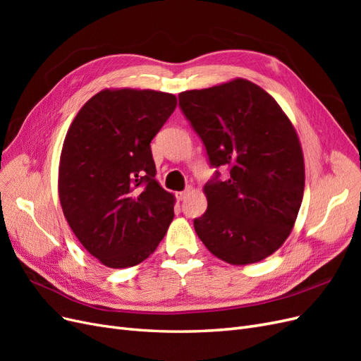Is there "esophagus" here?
<instances>
[{
  "mask_svg": "<svg viewBox=\"0 0 361 361\" xmlns=\"http://www.w3.org/2000/svg\"><path fill=\"white\" fill-rule=\"evenodd\" d=\"M191 191H192V188H190V187H188L187 190H185V191H178V192H176V199H178V200H183Z\"/></svg>",
  "mask_w": 361,
  "mask_h": 361,
  "instance_id": "34e87169",
  "label": "esophagus"
}]
</instances>
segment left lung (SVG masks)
<instances>
[{
	"label": "left lung",
	"instance_id": "left-lung-1",
	"mask_svg": "<svg viewBox=\"0 0 361 361\" xmlns=\"http://www.w3.org/2000/svg\"><path fill=\"white\" fill-rule=\"evenodd\" d=\"M211 166L231 176L204 185L206 212L195 233L214 256L248 265L277 251L290 235L304 194V157L289 117L262 87L236 78L179 94Z\"/></svg>",
	"mask_w": 361,
	"mask_h": 361
}]
</instances>
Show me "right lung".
Instances as JSON below:
<instances>
[{
  "instance_id": "add662e5",
  "label": "right lung",
  "mask_w": 361,
  "mask_h": 361,
  "mask_svg": "<svg viewBox=\"0 0 361 361\" xmlns=\"http://www.w3.org/2000/svg\"><path fill=\"white\" fill-rule=\"evenodd\" d=\"M178 105L155 90L105 89L64 138L59 197L75 236L108 268L138 265L173 221L174 195L155 179L150 141Z\"/></svg>"
}]
</instances>
